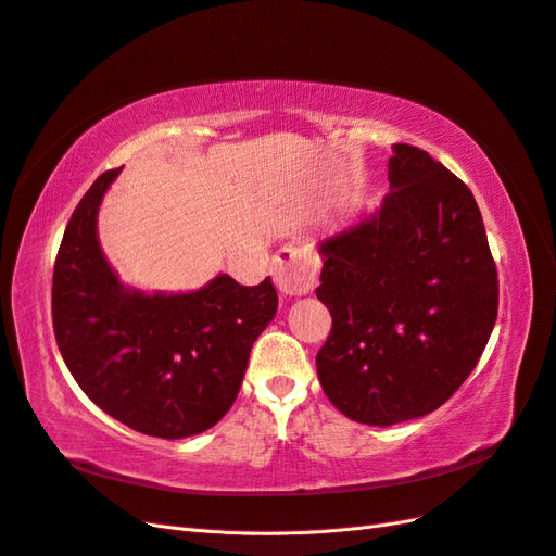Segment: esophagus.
I'll return each mask as SVG.
<instances>
[{
    "label": "esophagus",
    "mask_w": 556,
    "mask_h": 556,
    "mask_svg": "<svg viewBox=\"0 0 556 556\" xmlns=\"http://www.w3.org/2000/svg\"><path fill=\"white\" fill-rule=\"evenodd\" d=\"M269 273L283 295H305L313 291L317 281V263L315 257L303 249L283 247L275 253Z\"/></svg>",
    "instance_id": "obj_1"
}]
</instances>
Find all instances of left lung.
I'll return each mask as SVG.
<instances>
[{"label":"left lung","mask_w":556,"mask_h":556,"mask_svg":"<svg viewBox=\"0 0 556 556\" xmlns=\"http://www.w3.org/2000/svg\"><path fill=\"white\" fill-rule=\"evenodd\" d=\"M391 193L319 239L331 333L317 377L345 417L429 415L473 371L497 317V269L473 193L429 153L393 144Z\"/></svg>","instance_id":"1"}]
</instances>
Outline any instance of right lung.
<instances>
[{
	"instance_id": "add662e5",
	"label": "right lung",
	"mask_w": 556,
	"mask_h": 556,
	"mask_svg": "<svg viewBox=\"0 0 556 556\" xmlns=\"http://www.w3.org/2000/svg\"><path fill=\"white\" fill-rule=\"evenodd\" d=\"M118 170L77 203L54 265L51 315L63 363L106 415L167 438L197 435L227 415L249 355L277 315L269 277L241 287L217 275L197 291L125 287L101 251L97 217Z\"/></svg>"
}]
</instances>
